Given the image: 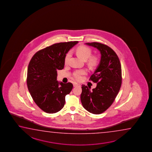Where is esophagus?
<instances>
[{"mask_svg":"<svg viewBox=\"0 0 152 152\" xmlns=\"http://www.w3.org/2000/svg\"><path fill=\"white\" fill-rule=\"evenodd\" d=\"M80 86V85L79 84H78V83H73V86L74 87H77V86Z\"/></svg>","mask_w":152,"mask_h":152,"instance_id":"esophagus-1","label":"esophagus"}]
</instances>
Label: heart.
Instances as JSON below:
<instances>
[{
    "label": "heart",
    "mask_w": 152,
    "mask_h": 152,
    "mask_svg": "<svg viewBox=\"0 0 152 152\" xmlns=\"http://www.w3.org/2000/svg\"><path fill=\"white\" fill-rule=\"evenodd\" d=\"M76 53L82 59L87 60L88 65L91 67H95L99 63V59L96 55H91V50L89 47L86 46H80L76 49ZM71 56L70 53H67L65 56L64 62L67 64ZM87 72L86 69H79L76 71L73 74V76L77 80H80L82 78V75H85Z\"/></svg>",
    "instance_id": "1"
}]
</instances>
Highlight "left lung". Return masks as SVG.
<instances>
[{
  "label": "left lung",
  "mask_w": 152,
  "mask_h": 152,
  "mask_svg": "<svg viewBox=\"0 0 152 152\" xmlns=\"http://www.w3.org/2000/svg\"><path fill=\"white\" fill-rule=\"evenodd\" d=\"M95 47L101 54L100 63L89 80L97 83L95 88L82 85L80 98L83 107L91 113L99 114L107 110L121 88L122 69L118 55L108 46L99 42L86 43Z\"/></svg>",
  "instance_id": "1"
}]
</instances>
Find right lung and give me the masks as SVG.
Returning a JSON list of instances; mask_svg holds the SVG:
<instances>
[{
    "label": "right lung",
    "instance_id": "1",
    "mask_svg": "<svg viewBox=\"0 0 152 152\" xmlns=\"http://www.w3.org/2000/svg\"><path fill=\"white\" fill-rule=\"evenodd\" d=\"M78 41L53 44L37 52L28 64L26 83L31 97L39 107L55 113L64 106L65 96L73 88L72 83H59L57 69L64 66L65 56Z\"/></svg>",
    "mask_w": 152,
    "mask_h": 152
}]
</instances>
